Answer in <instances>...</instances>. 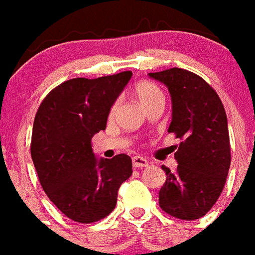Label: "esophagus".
<instances>
[{
    "label": "esophagus",
    "mask_w": 255,
    "mask_h": 255,
    "mask_svg": "<svg viewBox=\"0 0 255 255\" xmlns=\"http://www.w3.org/2000/svg\"><path fill=\"white\" fill-rule=\"evenodd\" d=\"M132 165L135 169H143V167L148 166V161H147L146 158H143V156H133Z\"/></svg>",
    "instance_id": "1"
}]
</instances>
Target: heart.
<instances>
[{
    "instance_id": "obj_1",
    "label": "heart",
    "mask_w": 255,
    "mask_h": 255,
    "mask_svg": "<svg viewBox=\"0 0 255 255\" xmlns=\"http://www.w3.org/2000/svg\"><path fill=\"white\" fill-rule=\"evenodd\" d=\"M133 93L136 96V99L139 100V103L142 104L146 109L154 103H156V101H163V93L161 92V89L155 84L150 82V81L137 82L135 85V88H133ZM118 107V103H115L111 107V111H109V116L111 118L116 115Z\"/></svg>"
}]
</instances>
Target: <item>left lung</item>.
<instances>
[{"instance_id":"left-lung-1","label":"left lung","mask_w":255,"mask_h":255,"mask_svg":"<svg viewBox=\"0 0 255 255\" xmlns=\"http://www.w3.org/2000/svg\"><path fill=\"white\" fill-rule=\"evenodd\" d=\"M167 86L171 96V123L167 132L181 139L174 158L177 170L166 171L159 207L182 220L203 218L218 201L231 163L226 111L214 88L188 70L150 73Z\"/></svg>"}]
</instances>
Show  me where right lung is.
Here are the masks:
<instances>
[{
	"mask_svg": "<svg viewBox=\"0 0 255 255\" xmlns=\"http://www.w3.org/2000/svg\"><path fill=\"white\" fill-rule=\"evenodd\" d=\"M131 71L100 78H73L47 94L32 129L31 155L48 199L78 223L108 216L118 190L132 174L126 154L96 158L94 133L107 127L109 111L131 80Z\"/></svg>",
	"mask_w": 255,
	"mask_h": 255,
	"instance_id": "right-lung-1",
	"label": "right lung"
}]
</instances>
